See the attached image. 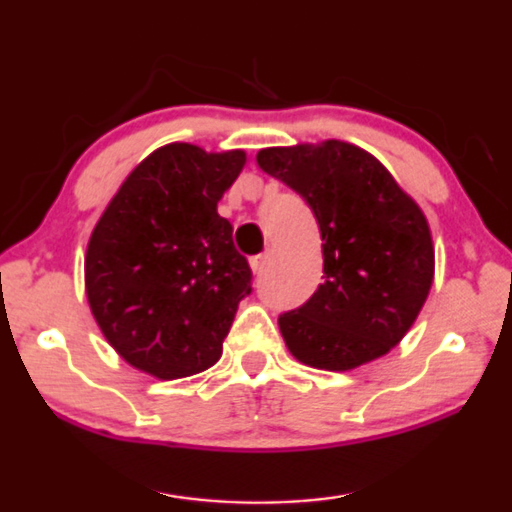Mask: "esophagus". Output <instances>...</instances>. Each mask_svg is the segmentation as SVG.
Segmentation results:
<instances>
[{"label":"esophagus","mask_w":512,"mask_h":512,"mask_svg":"<svg viewBox=\"0 0 512 512\" xmlns=\"http://www.w3.org/2000/svg\"><path fill=\"white\" fill-rule=\"evenodd\" d=\"M269 253H262V255H255V257H250V269H253V273H264L266 271V266H269Z\"/></svg>","instance_id":"34e87169"}]
</instances>
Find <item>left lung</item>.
<instances>
[{
  "instance_id": "left-lung-1",
  "label": "left lung",
  "mask_w": 512,
  "mask_h": 512,
  "mask_svg": "<svg viewBox=\"0 0 512 512\" xmlns=\"http://www.w3.org/2000/svg\"><path fill=\"white\" fill-rule=\"evenodd\" d=\"M257 164L304 197L322 236L325 283L278 318L287 350L325 371L387 355L434 283V241L422 208L376 157L345 141L264 148Z\"/></svg>"
}]
</instances>
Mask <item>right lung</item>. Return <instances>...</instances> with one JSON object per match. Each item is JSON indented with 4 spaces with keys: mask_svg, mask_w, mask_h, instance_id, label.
Listing matches in <instances>:
<instances>
[{
    "mask_svg": "<svg viewBox=\"0 0 512 512\" xmlns=\"http://www.w3.org/2000/svg\"><path fill=\"white\" fill-rule=\"evenodd\" d=\"M243 164V150L167 143L136 164L92 229L90 311L111 348L148 376L176 380L213 366L253 292L248 259L218 215Z\"/></svg>",
    "mask_w": 512,
    "mask_h": 512,
    "instance_id": "right-lung-1",
    "label": "right lung"
}]
</instances>
